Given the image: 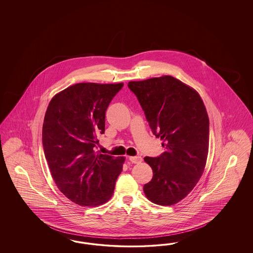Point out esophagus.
<instances>
[{"label": "esophagus", "mask_w": 253, "mask_h": 253, "mask_svg": "<svg viewBox=\"0 0 253 253\" xmlns=\"http://www.w3.org/2000/svg\"><path fill=\"white\" fill-rule=\"evenodd\" d=\"M129 160L132 163H140V162H142V161H143V159L141 157H138V156H131V157L129 158Z\"/></svg>", "instance_id": "34e87169"}]
</instances>
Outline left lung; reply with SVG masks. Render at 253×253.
Listing matches in <instances>:
<instances>
[{"instance_id":"1","label":"left lung","mask_w":253,"mask_h":253,"mask_svg":"<svg viewBox=\"0 0 253 253\" xmlns=\"http://www.w3.org/2000/svg\"><path fill=\"white\" fill-rule=\"evenodd\" d=\"M156 137L165 151L144 160L152 168V180L144 185L155 204L171 206L198 184L207 162L210 122L199 92L171 76L130 82Z\"/></svg>"}]
</instances>
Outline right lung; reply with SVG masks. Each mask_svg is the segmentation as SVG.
Segmentation results:
<instances>
[{
    "label": "right lung",
    "mask_w": 253,
    "mask_h": 253,
    "mask_svg": "<svg viewBox=\"0 0 253 253\" xmlns=\"http://www.w3.org/2000/svg\"><path fill=\"white\" fill-rule=\"evenodd\" d=\"M123 84L82 83L56 93L42 125V146L51 175L72 202L95 207L112 197L125 158L94 151L105 132L106 110Z\"/></svg>",
    "instance_id": "right-lung-1"
}]
</instances>
